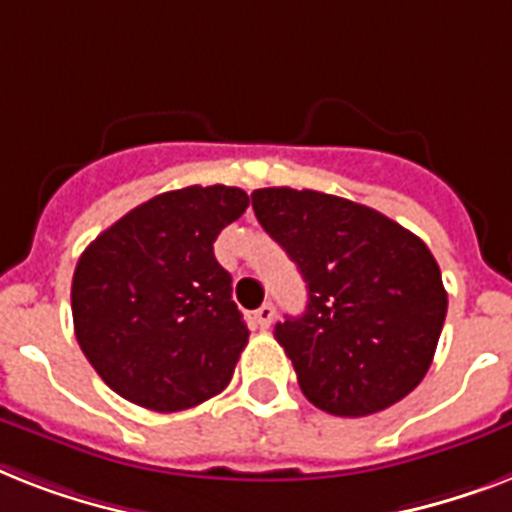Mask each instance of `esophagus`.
I'll list each match as a JSON object with an SVG mask.
<instances>
[{"mask_svg":"<svg viewBox=\"0 0 512 512\" xmlns=\"http://www.w3.org/2000/svg\"><path fill=\"white\" fill-rule=\"evenodd\" d=\"M273 316H276V308H273L271 303L260 305V308H257V311H255V321H257V327H260V329H268V327H271Z\"/></svg>","mask_w":512,"mask_h":512,"instance_id":"34e87169","label":"esophagus"}]
</instances>
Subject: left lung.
Returning <instances> with one entry per match:
<instances>
[{
  "instance_id": "1",
  "label": "left lung",
  "mask_w": 512,
  "mask_h": 512,
  "mask_svg": "<svg viewBox=\"0 0 512 512\" xmlns=\"http://www.w3.org/2000/svg\"><path fill=\"white\" fill-rule=\"evenodd\" d=\"M252 209L308 284L303 316L273 327L305 398L337 417H366L409 396L446 319L425 241L332 193L257 188Z\"/></svg>"
}]
</instances>
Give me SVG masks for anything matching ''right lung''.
<instances>
[{
    "mask_svg": "<svg viewBox=\"0 0 512 512\" xmlns=\"http://www.w3.org/2000/svg\"><path fill=\"white\" fill-rule=\"evenodd\" d=\"M249 196L231 185L159 193L84 249L71 281L76 340L108 388L180 412L231 382L249 340L215 239Z\"/></svg>",
    "mask_w": 512,
    "mask_h": 512,
    "instance_id": "right-lung-1",
    "label": "right lung"
}]
</instances>
